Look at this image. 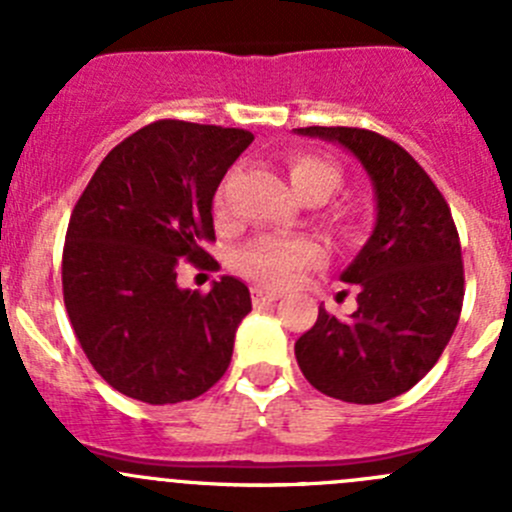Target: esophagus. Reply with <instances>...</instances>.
Returning <instances> with one entry per match:
<instances>
[{"label": "esophagus", "mask_w": 512, "mask_h": 512, "mask_svg": "<svg viewBox=\"0 0 512 512\" xmlns=\"http://www.w3.org/2000/svg\"><path fill=\"white\" fill-rule=\"evenodd\" d=\"M280 297L282 294L272 292V289H262V287L252 289V302H255V307H260V304H272V302H277Z\"/></svg>", "instance_id": "esophagus-1"}]
</instances>
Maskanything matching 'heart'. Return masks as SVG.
I'll list each match as a JSON object with an SVG mask.
<instances>
[{"label": "heart", "mask_w": 512, "mask_h": 512, "mask_svg": "<svg viewBox=\"0 0 512 512\" xmlns=\"http://www.w3.org/2000/svg\"><path fill=\"white\" fill-rule=\"evenodd\" d=\"M289 183L294 193L307 203H322L329 195L337 193L342 185V168L329 158L309 151H289L285 158ZM215 218L223 220L227 213L225 190L220 188L213 200ZM329 225L342 235H352L356 230V215L349 208H332L327 213ZM322 260V250L317 242L307 237H275L262 235L250 240L237 250V270L252 282L265 287H289L299 280L304 270Z\"/></svg>", "instance_id": "b5f03b06"}]
</instances>
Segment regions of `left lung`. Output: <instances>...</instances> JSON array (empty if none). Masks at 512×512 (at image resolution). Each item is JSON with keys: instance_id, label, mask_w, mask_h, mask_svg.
Masks as SVG:
<instances>
[{"instance_id": "1", "label": "left lung", "mask_w": 512, "mask_h": 512, "mask_svg": "<svg viewBox=\"0 0 512 512\" xmlns=\"http://www.w3.org/2000/svg\"><path fill=\"white\" fill-rule=\"evenodd\" d=\"M342 143L361 160L376 193V227L342 280L356 312L319 307L294 344L304 379L349 404H381L416 386L456 329L463 307L461 240L451 208L426 170L399 143L349 126L297 128Z\"/></svg>"}]
</instances>
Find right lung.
I'll return each mask as SVG.
<instances>
[{"label":"right lung","instance_id":"right-lung-1","mask_svg":"<svg viewBox=\"0 0 512 512\" xmlns=\"http://www.w3.org/2000/svg\"><path fill=\"white\" fill-rule=\"evenodd\" d=\"M242 128L156 121L118 143L81 193L66 230L61 285L71 327L106 384L143 404L205 394L232 359L252 309L235 277L180 289V262L218 270L213 195L252 143Z\"/></svg>","mask_w":512,"mask_h":512}]
</instances>
